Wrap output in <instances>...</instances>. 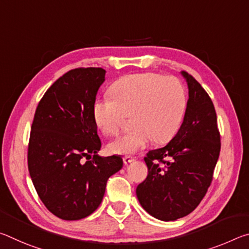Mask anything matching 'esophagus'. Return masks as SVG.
Returning <instances> with one entry per match:
<instances>
[{
  "label": "esophagus",
  "mask_w": 249,
  "mask_h": 249,
  "mask_svg": "<svg viewBox=\"0 0 249 249\" xmlns=\"http://www.w3.org/2000/svg\"><path fill=\"white\" fill-rule=\"evenodd\" d=\"M135 159H136V158L133 157V156H124V157H123V160H124V162H125V163H129V162H132V161H134Z\"/></svg>",
  "instance_id": "esophagus-1"
}]
</instances>
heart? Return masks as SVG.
Listing matches in <instances>:
<instances>
[{
    "mask_svg": "<svg viewBox=\"0 0 249 249\" xmlns=\"http://www.w3.org/2000/svg\"><path fill=\"white\" fill-rule=\"evenodd\" d=\"M111 94L98 96L92 112L95 124L107 135H116L127 116L134 129L108 145L116 154H133L151 142H165L178 132L187 111L184 84L175 75L157 72L128 74L111 87Z\"/></svg>",
    "mask_w": 249,
    "mask_h": 249,
    "instance_id": "b5f03b06",
    "label": "heart"
}]
</instances>
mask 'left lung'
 Wrapping results in <instances>:
<instances>
[{
	"mask_svg": "<svg viewBox=\"0 0 249 249\" xmlns=\"http://www.w3.org/2000/svg\"><path fill=\"white\" fill-rule=\"evenodd\" d=\"M189 87L184 119L176 136L144 160L148 175L137 185L141 205L161 221L190 214L208 192L221 150L216 112L210 95L187 71Z\"/></svg>",
	"mask_w": 249,
	"mask_h": 249,
	"instance_id": "8db88e82",
	"label": "left lung"
}]
</instances>
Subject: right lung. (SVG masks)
Returning a JSON list of instances; mask_svg holds the SVG:
<instances>
[{"instance_id":"right-lung-1","label":"right lung","mask_w":249,"mask_h":249,"mask_svg":"<svg viewBox=\"0 0 249 249\" xmlns=\"http://www.w3.org/2000/svg\"><path fill=\"white\" fill-rule=\"evenodd\" d=\"M102 68H75L61 75L37 105L29 135L28 170L37 195L66 221L89 216L102 202L107 179L123 167L120 156L100 157L93 103Z\"/></svg>"}]
</instances>
